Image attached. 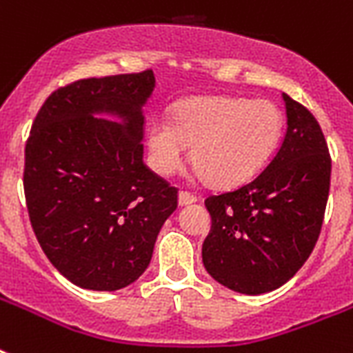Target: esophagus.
Listing matches in <instances>:
<instances>
[{"label": "esophagus", "instance_id": "obj_1", "mask_svg": "<svg viewBox=\"0 0 353 353\" xmlns=\"http://www.w3.org/2000/svg\"><path fill=\"white\" fill-rule=\"evenodd\" d=\"M177 201H179V205H181V207H185V205L194 203V201H196V198H194L190 192H179V196H177Z\"/></svg>", "mask_w": 353, "mask_h": 353}]
</instances>
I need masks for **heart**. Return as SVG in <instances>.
<instances>
[{
    "mask_svg": "<svg viewBox=\"0 0 353 353\" xmlns=\"http://www.w3.org/2000/svg\"><path fill=\"white\" fill-rule=\"evenodd\" d=\"M284 117L271 101L241 97H198L179 102L172 119L146 126L152 170L170 176L190 146L194 172L216 187H231L254 176L279 144Z\"/></svg>",
    "mask_w": 353,
    "mask_h": 353,
    "instance_id": "b5f03b06",
    "label": "heart"
}]
</instances>
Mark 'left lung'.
Masks as SVG:
<instances>
[{
	"instance_id": "1",
	"label": "left lung",
	"mask_w": 353,
	"mask_h": 353,
	"mask_svg": "<svg viewBox=\"0 0 353 353\" xmlns=\"http://www.w3.org/2000/svg\"><path fill=\"white\" fill-rule=\"evenodd\" d=\"M288 130L273 161L251 183L205 199L212 227L201 256L207 273L241 295L279 290L317 243L332 159L323 130L290 95Z\"/></svg>"
}]
</instances>
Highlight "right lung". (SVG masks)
<instances>
[{
	"instance_id": "obj_1",
	"label": "right lung",
	"mask_w": 353,
	"mask_h": 353,
	"mask_svg": "<svg viewBox=\"0 0 353 353\" xmlns=\"http://www.w3.org/2000/svg\"><path fill=\"white\" fill-rule=\"evenodd\" d=\"M154 71L84 79L38 112L23 187L41 249L79 288L117 291L146 271L177 190L143 163Z\"/></svg>"
}]
</instances>
